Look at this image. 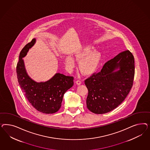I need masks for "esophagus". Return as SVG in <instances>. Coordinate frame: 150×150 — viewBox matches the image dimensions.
Here are the masks:
<instances>
[{"instance_id": "34e87169", "label": "esophagus", "mask_w": 150, "mask_h": 150, "mask_svg": "<svg viewBox=\"0 0 150 150\" xmlns=\"http://www.w3.org/2000/svg\"><path fill=\"white\" fill-rule=\"evenodd\" d=\"M75 82H76V83L77 84V85H80L81 83V81L80 80H76Z\"/></svg>"}]
</instances>
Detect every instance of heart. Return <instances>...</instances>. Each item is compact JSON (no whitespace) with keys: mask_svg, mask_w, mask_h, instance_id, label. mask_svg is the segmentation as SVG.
Here are the masks:
<instances>
[{"mask_svg":"<svg viewBox=\"0 0 150 150\" xmlns=\"http://www.w3.org/2000/svg\"><path fill=\"white\" fill-rule=\"evenodd\" d=\"M75 56L76 60L80 62V71L86 75H90L95 73L102 59L101 54L91 45L83 47L75 53ZM65 64L69 70H72L76 65L74 59L69 55L65 58Z\"/></svg>","mask_w":150,"mask_h":150,"instance_id":"b5f03b06","label":"heart"}]
</instances>
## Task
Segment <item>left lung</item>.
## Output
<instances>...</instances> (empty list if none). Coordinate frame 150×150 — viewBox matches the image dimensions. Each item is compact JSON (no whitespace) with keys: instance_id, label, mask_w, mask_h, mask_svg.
Masks as SVG:
<instances>
[{"instance_id":"8db88e82","label":"left lung","mask_w":150,"mask_h":150,"mask_svg":"<svg viewBox=\"0 0 150 150\" xmlns=\"http://www.w3.org/2000/svg\"><path fill=\"white\" fill-rule=\"evenodd\" d=\"M134 74V58L129 50L105 63L100 72L85 81L88 91V109L93 113L104 114L116 108L130 91Z\"/></svg>"}]
</instances>
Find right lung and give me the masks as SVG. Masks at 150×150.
Returning a JSON list of instances; mask_svg holds the SVG:
<instances>
[{"label": "right lung", "instance_id": "right-lung-1", "mask_svg": "<svg viewBox=\"0 0 150 150\" xmlns=\"http://www.w3.org/2000/svg\"><path fill=\"white\" fill-rule=\"evenodd\" d=\"M36 38L27 43L21 51L16 66L19 85L32 106L42 113H54L60 109L64 93L74 85V77L56 73L49 80L37 82L27 74L23 58L36 43Z\"/></svg>", "mask_w": 150, "mask_h": 150}]
</instances>
